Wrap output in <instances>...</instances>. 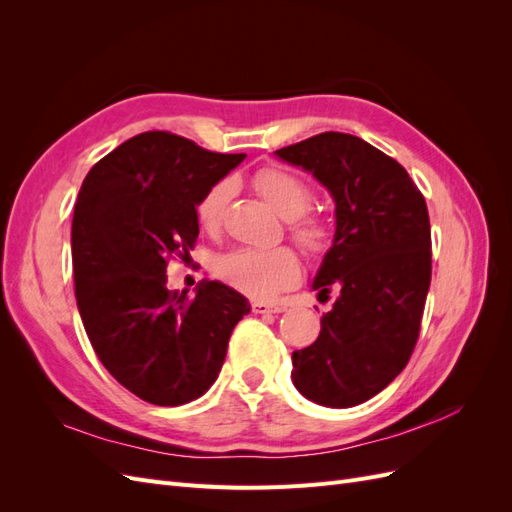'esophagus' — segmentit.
I'll return each instance as SVG.
<instances>
[{
  "instance_id": "obj_1",
  "label": "esophagus",
  "mask_w": 512,
  "mask_h": 512,
  "mask_svg": "<svg viewBox=\"0 0 512 512\" xmlns=\"http://www.w3.org/2000/svg\"><path fill=\"white\" fill-rule=\"evenodd\" d=\"M252 309L254 314H280L284 312V305H271V303H265V301H254L252 303Z\"/></svg>"
}]
</instances>
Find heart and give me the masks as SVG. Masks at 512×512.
Instances as JSON below:
<instances>
[{
	"instance_id": "obj_1",
	"label": "heart",
	"mask_w": 512,
	"mask_h": 512,
	"mask_svg": "<svg viewBox=\"0 0 512 512\" xmlns=\"http://www.w3.org/2000/svg\"><path fill=\"white\" fill-rule=\"evenodd\" d=\"M254 185L275 213H280L284 220H292V235L307 252L322 254L327 250L331 239L329 228L320 220L301 218L312 203V192L305 181L282 168H262L254 177ZM232 194H235V181H215L196 205L198 224L205 230H218ZM213 273L247 297L273 299L297 284L301 262L290 247H269V250L239 247L215 260Z\"/></svg>"
}]
</instances>
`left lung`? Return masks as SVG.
Instances as JSON below:
<instances>
[{"instance_id":"left-lung-1","label":"left lung","mask_w":512,"mask_h":512,"mask_svg":"<svg viewBox=\"0 0 512 512\" xmlns=\"http://www.w3.org/2000/svg\"><path fill=\"white\" fill-rule=\"evenodd\" d=\"M275 156L307 170L335 203V232L312 282L335 292L312 346L292 352V384L314 404L352 408L408 365L431 282V230L406 168L363 138L322 132Z\"/></svg>"}]
</instances>
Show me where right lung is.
<instances>
[{
    "mask_svg": "<svg viewBox=\"0 0 512 512\" xmlns=\"http://www.w3.org/2000/svg\"><path fill=\"white\" fill-rule=\"evenodd\" d=\"M245 153H213L145 132L89 170L72 218L76 305L98 359L153 406H183L218 378L250 301L222 282L168 290L170 256L188 258L196 205Z\"/></svg>",
    "mask_w": 512,
    "mask_h": 512,
    "instance_id": "add662e5",
    "label": "right lung"
}]
</instances>
